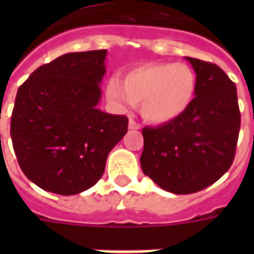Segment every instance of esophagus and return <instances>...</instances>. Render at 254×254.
I'll use <instances>...</instances> for the list:
<instances>
[{
	"label": "esophagus",
	"instance_id": "34e87169",
	"mask_svg": "<svg viewBox=\"0 0 254 254\" xmlns=\"http://www.w3.org/2000/svg\"><path fill=\"white\" fill-rule=\"evenodd\" d=\"M127 127H129V129H130V130H134V129H139V125L137 123H135L134 120H129V125H127Z\"/></svg>",
	"mask_w": 254,
	"mask_h": 254
}]
</instances>
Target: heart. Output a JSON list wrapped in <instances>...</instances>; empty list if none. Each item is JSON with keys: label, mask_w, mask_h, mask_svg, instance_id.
Masks as SVG:
<instances>
[{"label": "heart", "mask_w": 254, "mask_h": 254, "mask_svg": "<svg viewBox=\"0 0 254 254\" xmlns=\"http://www.w3.org/2000/svg\"><path fill=\"white\" fill-rule=\"evenodd\" d=\"M195 89L196 76L185 63H149L129 69L124 81L111 77L105 95L117 111L125 112L141 101L143 119L167 124L189 109Z\"/></svg>", "instance_id": "1"}]
</instances>
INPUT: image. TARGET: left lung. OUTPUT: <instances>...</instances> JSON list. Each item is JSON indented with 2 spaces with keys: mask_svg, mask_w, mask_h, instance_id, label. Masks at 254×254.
Wrapping results in <instances>:
<instances>
[{
  "mask_svg": "<svg viewBox=\"0 0 254 254\" xmlns=\"http://www.w3.org/2000/svg\"><path fill=\"white\" fill-rule=\"evenodd\" d=\"M196 73L195 97L171 123L142 129L141 167L169 192H197L231 167L240 131L236 85L216 64L186 57Z\"/></svg>",
  "mask_w": 254,
  "mask_h": 254,
  "instance_id": "8db88e82",
  "label": "left lung"
}]
</instances>
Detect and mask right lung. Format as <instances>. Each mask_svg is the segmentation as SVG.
<instances>
[{"instance_id":"1","label":"right lung","mask_w":254,"mask_h":254,"mask_svg":"<svg viewBox=\"0 0 254 254\" xmlns=\"http://www.w3.org/2000/svg\"><path fill=\"white\" fill-rule=\"evenodd\" d=\"M107 50L69 53L18 88L10 134L23 174L42 190L75 195L103 177L127 117L100 111Z\"/></svg>"}]
</instances>
